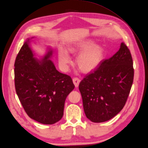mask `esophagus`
<instances>
[{"mask_svg": "<svg viewBox=\"0 0 148 148\" xmlns=\"http://www.w3.org/2000/svg\"><path fill=\"white\" fill-rule=\"evenodd\" d=\"M80 81H81V80H80L78 77H74V78H73V84H75V87L77 88V86H79V83H80Z\"/></svg>", "mask_w": 148, "mask_h": 148, "instance_id": "obj_1", "label": "esophagus"}]
</instances>
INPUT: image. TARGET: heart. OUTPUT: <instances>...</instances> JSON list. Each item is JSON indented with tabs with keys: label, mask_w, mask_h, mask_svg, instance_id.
Instances as JSON below:
<instances>
[{
	"label": "heart",
	"mask_w": 148,
	"mask_h": 148,
	"mask_svg": "<svg viewBox=\"0 0 148 148\" xmlns=\"http://www.w3.org/2000/svg\"><path fill=\"white\" fill-rule=\"evenodd\" d=\"M67 52L70 54H78L76 63L81 71L90 73L95 71L101 64L104 57V49L99 45L94 44L92 40H86L72 43L67 47ZM59 64L63 71L67 70L71 58L66 52L60 49L58 52Z\"/></svg>",
	"instance_id": "1"
}]
</instances>
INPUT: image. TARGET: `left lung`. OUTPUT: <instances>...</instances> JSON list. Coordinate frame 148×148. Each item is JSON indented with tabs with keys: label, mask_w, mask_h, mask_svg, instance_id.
Instances as JSON below:
<instances>
[{
	"label": "left lung",
	"mask_w": 148,
	"mask_h": 148,
	"mask_svg": "<svg viewBox=\"0 0 148 148\" xmlns=\"http://www.w3.org/2000/svg\"><path fill=\"white\" fill-rule=\"evenodd\" d=\"M133 64L130 50L121 43L115 54L81 81L84 112L92 122H105L123 109L133 82Z\"/></svg>",
	"instance_id": "obj_1"
}]
</instances>
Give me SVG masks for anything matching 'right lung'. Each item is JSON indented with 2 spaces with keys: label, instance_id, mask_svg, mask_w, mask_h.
I'll list each match as a JSON object with an SVG mask.
<instances>
[{
  "label": "right lung",
  "instance_id": "obj_1",
  "mask_svg": "<svg viewBox=\"0 0 148 148\" xmlns=\"http://www.w3.org/2000/svg\"><path fill=\"white\" fill-rule=\"evenodd\" d=\"M27 38L14 64L15 90L30 118L43 124H53L63 116L66 99L75 88L70 76L58 72L51 58L53 50L38 58Z\"/></svg>",
  "mask_w": 148,
  "mask_h": 148
}]
</instances>
